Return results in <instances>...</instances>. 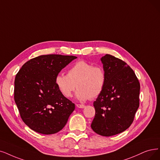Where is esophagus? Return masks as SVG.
I'll use <instances>...</instances> for the list:
<instances>
[{"mask_svg": "<svg viewBox=\"0 0 160 160\" xmlns=\"http://www.w3.org/2000/svg\"><path fill=\"white\" fill-rule=\"evenodd\" d=\"M76 106H77V107L79 108H85V106L83 105V104H77Z\"/></svg>", "mask_w": 160, "mask_h": 160, "instance_id": "1", "label": "esophagus"}]
</instances>
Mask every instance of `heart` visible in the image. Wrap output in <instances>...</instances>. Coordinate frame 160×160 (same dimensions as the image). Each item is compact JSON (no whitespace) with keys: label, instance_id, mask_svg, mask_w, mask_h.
<instances>
[{"label":"heart","instance_id":"heart-1","mask_svg":"<svg viewBox=\"0 0 160 160\" xmlns=\"http://www.w3.org/2000/svg\"><path fill=\"white\" fill-rule=\"evenodd\" d=\"M106 74L101 66H94L85 61H79L70 68L68 74H58L55 85L59 92L66 98L72 96L77 87L75 98L81 102L95 98L105 87Z\"/></svg>","mask_w":160,"mask_h":160}]
</instances>
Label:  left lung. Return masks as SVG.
Listing matches in <instances>:
<instances>
[{"mask_svg": "<svg viewBox=\"0 0 160 160\" xmlns=\"http://www.w3.org/2000/svg\"><path fill=\"white\" fill-rule=\"evenodd\" d=\"M106 74L105 87L94 103L95 116L91 128L110 137L125 131L132 124L139 107L140 83L133 70L112 55L100 58Z\"/></svg>", "mask_w": 160, "mask_h": 160, "instance_id": "left-lung-1", "label": "left lung"}]
</instances>
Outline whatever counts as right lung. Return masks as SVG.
<instances>
[{"instance_id":"1","label":"right lung","mask_w":160,"mask_h":160,"mask_svg":"<svg viewBox=\"0 0 160 160\" xmlns=\"http://www.w3.org/2000/svg\"><path fill=\"white\" fill-rule=\"evenodd\" d=\"M73 56L48 54L24 63L14 81V100L23 122L34 131L51 135L61 131L75 104L59 92L55 78L76 59Z\"/></svg>"}]
</instances>
